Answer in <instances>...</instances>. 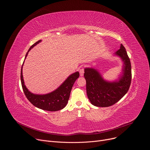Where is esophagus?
I'll list each match as a JSON object with an SVG mask.
<instances>
[{
    "label": "esophagus",
    "mask_w": 150,
    "mask_h": 150,
    "mask_svg": "<svg viewBox=\"0 0 150 150\" xmlns=\"http://www.w3.org/2000/svg\"><path fill=\"white\" fill-rule=\"evenodd\" d=\"M79 74H80V76H82L84 74V69L83 68H81L79 69Z\"/></svg>",
    "instance_id": "obj_1"
}]
</instances>
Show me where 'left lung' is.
Returning <instances> with one entry per match:
<instances>
[{"label":"left lung","mask_w":150,"mask_h":150,"mask_svg":"<svg viewBox=\"0 0 150 150\" xmlns=\"http://www.w3.org/2000/svg\"><path fill=\"white\" fill-rule=\"evenodd\" d=\"M115 54L123 62L122 75L118 81L108 82L94 68H85L83 76L86 80V90L88 99L97 107H109L119 101L130 87L132 73L130 59L125 47L121 45Z\"/></svg>","instance_id":"8db88e82"}]
</instances>
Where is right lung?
Masks as SVG:
<instances>
[{"label":"right lung","mask_w":150,"mask_h":150,"mask_svg":"<svg viewBox=\"0 0 150 150\" xmlns=\"http://www.w3.org/2000/svg\"><path fill=\"white\" fill-rule=\"evenodd\" d=\"M41 40H38L30 47L25 55V59L29 51L34 46L41 42ZM24 63V61L23 66ZM23 66L21 67V84H22V87L26 97L31 104L37 108L50 112L58 111L65 108L69 100L73 85L76 79L79 76L78 72H76L71 75L60 86L54 91L45 95H37L31 93L26 88L23 76Z\"/></svg>","instance_id":"obj_1"}]
</instances>
